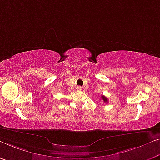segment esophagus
<instances>
[{
  "label": "esophagus",
  "instance_id": "34e87169",
  "mask_svg": "<svg viewBox=\"0 0 160 160\" xmlns=\"http://www.w3.org/2000/svg\"><path fill=\"white\" fill-rule=\"evenodd\" d=\"M77 90H78V91H81V90H82V87L78 86V87H77Z\"/></svg>",
  "mask_w": 160,
  "mask_h": 160
}]
</instances>
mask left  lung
I'll use <instances>...</instances> for the list:
<instances>
[{"instance_id": "obj_1", "label": "left lung", "mask_w": 160, "mask_h": 160, "mask_svg": "<svg viewBox=\"0 0 160 160\" xmlns=\"http://www.w3.org/2000/svg\"><path fill=\"white\" fill-rule=\"evenodd\" d=\"M101 98H102V100L103 101V102H106V103H107L108 102V99H107V97H105L104 96H101Z\"/></svg>"}]
</instances>
